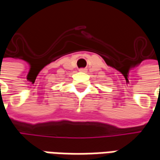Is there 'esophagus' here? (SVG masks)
<instances>
[{
    "mask_svg": "<svg viewBox=\"0 0 160 160\" xmlns=\"http://www.w3.org/2000/svg\"><path fill=\"white\" fill-rule=\"evenodd\" d=\"M80 72H87V69L86 68H80Z\"/></svg>",
    "mask_w": 160,
    "mask_h": 160,
    "instance_id": "34e87169",
    "label": "esophagus"
}]
</instances>
